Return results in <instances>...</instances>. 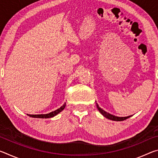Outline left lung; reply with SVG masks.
Instances as JSON below:
<instances>
[{"label": "left lung", "mask_w": 158, "mask_h": 158, "mask_svg": "<svg viewBox=\"0 0 158 158\" xmlns=\"http://www.w3.org/2000/svg\"><path fill=\"white\" fill-rule=\"evenodd\" d=\"M97 107L98 109V110L100 111V113L103 115L104 116L107 118L108 119H110L111 121H124V120L128 118L131 117V116H127V117H118V116H115L114 115H111L110 114L107 113V112H106L105 111H104L103 109H102L100 106H98V105L97 104Z\"/></svg>", "instance_id": "obj_1"}]
</instances>
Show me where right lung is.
<instances>
[{
  "label": "right lung",
  "instance_id": "right-lung-1",
  "mask_svg": "<svg viewBox=\"0 0 158 158\" xmlns=\"http://www.w3.org/2000/svg\"><path fill=\"white\" fill-rule=\"evenodd\" d=\"M65 103L64 105L60 106L59 109H56V110L54 111L51 112L49 114H38V115H31V114H28V116L33 117V118H52L55 116L56 115H57L58 114H59L61 111H63L65 107Z\"/></svg>",
  "mask_w": 158,
  "mask_h": 158
}]
</instances>
